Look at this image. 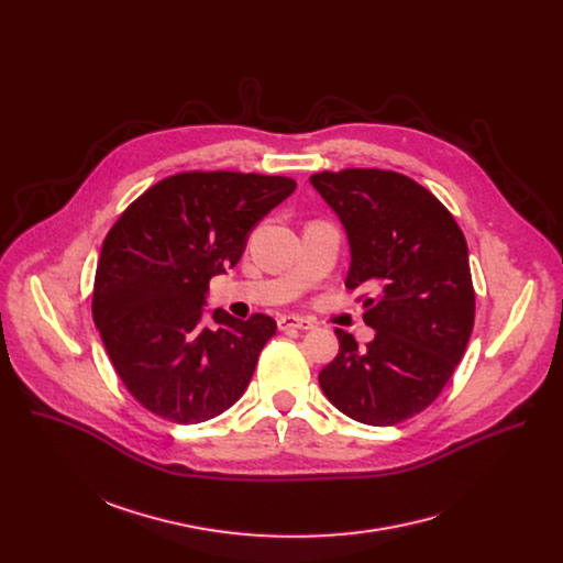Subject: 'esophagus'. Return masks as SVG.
<instances>
[{
	"instance_id": "esophagus-1",
	"label": "esophagus",
	"mask_w": 563,
	"mask_h": 563,
	"mask_svg": "<svg viewBox=\"0 0 563 563\" xmlns=\"http://www.w3.org/2000/svg\"><path fill=\"white\" fill-rule=\"evenodd\" d=\"M311 328H313L311 320L300 318V316H280V318H278V330H280V332H289V330H300V332H305V330H311Z\"/></svg>"
}]
</instances>
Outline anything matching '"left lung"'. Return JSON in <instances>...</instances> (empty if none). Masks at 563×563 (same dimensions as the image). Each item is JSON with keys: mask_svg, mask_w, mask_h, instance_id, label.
Wrapping results in <instances>:
<instances>
[{"mask_svg": "<svg viewBox=\"0 0 563 563\" xmlns=\"http://www.w3.org/2000/svg\"><path fill=\"white\" fill-rule=\"evenodd\" d=\"M311 185L345 224V287H372L363 320L374 341L336 330L339 354L320 369L330 404L365 426H396L432 406L454 374L472 328L474 287L465 235L445 205L387 169L313 174Z\"/></svg>", "mask_w": 563, "mask_h": 563, "instance_id": "left-lung-1", "label": "left lung"}]
</instances>
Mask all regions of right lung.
Masks as SVG:
<instances>
[{
  "label": "right lung",
  "instance_id": "obj_1",
  "mask_svg": "<svg viewBox=\"0 0 563 563\" xmlns=\"http://www.w3.org/2000/svg\"><path fill=\"white\" fill-rule=\"evenodd\" d=\"M294 189L287 176L183 172L148 187L109 229L93 323L115 374L151 415L202 423L247 389L276 320L216 309L209 328L205 294L243 256L254 224Z\"/></svg>",
  "mask_w": 563,
  "mask_h": 563
}]
</instances>
